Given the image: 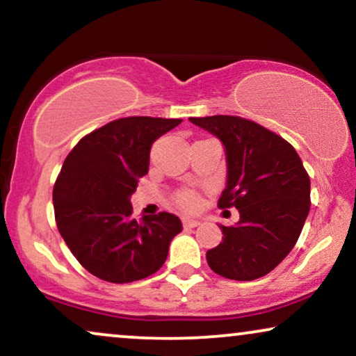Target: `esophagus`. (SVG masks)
<instances>
[{"instance_id": "obj_1", "label": "esophagus", "mask_w": 356, "mask_h": 356, "mask_svg": "<svg viewBox=\"0 0 356 356\" xmlns=\"http://www.w3.org/2000/svg\"><path fill=\"white\" fill-rule=\"evenodd\" d=\"M199 220L195 219H191V218H182V226L184 227H197L199 226Z\"/></svg>"}]
</instances>
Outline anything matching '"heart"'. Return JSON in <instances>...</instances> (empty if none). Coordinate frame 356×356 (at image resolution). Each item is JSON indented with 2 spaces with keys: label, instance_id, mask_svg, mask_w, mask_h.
Instances as JSON below:
<instances>
[{
  "label": "heart",
  "instance_id": "heart-1",
  "mask_svg": "<svg viewBox=\"0 0 356 356\" xmlns=\"http://www.w3.org/2000/svg\"><path fill=\"white\" fill-rule=\"evenodd\" d=\"M175 202L184 211H195L199 207V195L194 191H182L175 195Z\"/></svg>",
  "mask_w": 356,
  "mask_h": 356
}]
</instances>
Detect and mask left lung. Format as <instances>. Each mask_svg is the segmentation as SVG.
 Here are the masks:
<instances>
[{
	"instance_id": "1",
	"label": "left lung",
	"mask_w": 356,
	"mask_h": 356,
	"mask_svg": "<svg viewBox=\"0 0 356 356\" xmlns=\"http://www.w3.org/2000/svg\"><path fill=\"white\" fill-rule=\"evenodd\" d=\"M226 149L227 184L220 209L236 207V226H220L222 243L207 251L219 276L252 281L273 271L295 248L309 212V175L295 147L243 117L189 118Z\"/></svg>"
}]
</instances>
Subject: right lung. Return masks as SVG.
<instances>
[{
  "label": "right lung",
  "mask_w": 356,
  "mask_h": 356,
  "mask_svg": "<svg viewBox=\"0 0 356 356\" xmlns=\"http://www.w3.org/2000/svg\"><path fill=\"white\" fill-rule=\"evenodd\" d=\"M181 118L125 117L93 130L73 147L53 187L61 238L79 263L108 283H132L165 263L182 231L169 212L132 218L130 195L149 172L150 147Z\"/></svg>",
  "instance_id": "right-lung-1"
}]
</instances>
